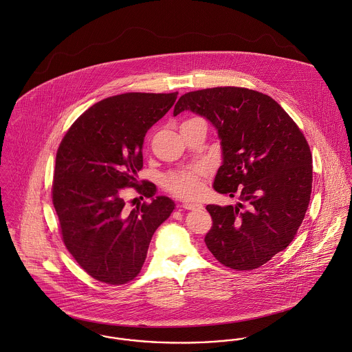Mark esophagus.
Instances as JSON below:
<instances>
[{"instance_id":"esophagus-1","label":"esophagus","mask_w":352,"mask_h":352,"mask_svg":"<svg viewBox=\"0 0 352 352\" xmlns=\"http://www.w3.org/2000/svg\"><path fill=\"white\" fill-rule=\"evenodd\" d=\"M182 207L184 210H199V208H203V206L199 203H184Z\"/></svg>"}]
</instances>
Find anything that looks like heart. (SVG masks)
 Returning a JSON list of instances; mask_svg holds the SVG:
<instances>
[{"label": "heart", "instance_id": "obj_1", "mask_svg": "<svg viewBox=\"0 0 352 352\" xmlns=\"http://www.w3.org/2000/svg\"><path fill=\"white\" fill-rule=\"evenodd\" d=\"M166 188L180 198H195L201 191V173L198 170L173 173L165 180Z\"/></svg>", "mask_w": 352, "mask_h": 352}]
</instances>
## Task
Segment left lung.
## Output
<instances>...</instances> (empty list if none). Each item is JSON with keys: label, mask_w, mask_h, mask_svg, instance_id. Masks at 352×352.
Listing matches in <instances>:
<instances>
[{"label": "left lung", "mask_w": 352, "mask_h": 352, "mask_svg": "<svg viewBox=\"0 0 352 352\" xmlns=\"http://www.w3.org/2000/svg\"><path fill=\"white\" fill-rule=\"evenodd\" d=\"M183 111L207 119L217 130L222 164L212 187L240 201L206 207L212 228L204 243L223 265L254 270L283 251L301 226L313 182L309 145L276 101L247 88L188 92L173 115Z\"/></svg>", "instance_id": "1"}]
</instances>
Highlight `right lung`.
<instances>
[{
  "mask_svg": "<svg viewBox=\"0 0 352 352\" xmlns=\"http://www.w3.org/2000/svg\"><path fill=\"white\" fill-rule=\"evenodd\" d=\"M176 99L177 92L123 94L99 101L73 123L56 151L52 203L63 243L100 282L133 280L154 232L175 210V201L154 197L155 186H138L137 177L145 135ZM126 186L151 201L129 212L121 198Z\"/></svg>",
  "mask_w": 352,
  "mask_h": 352,
  "instance_id": "obj_1",
  "label": "right lung"
}]
</instances>
